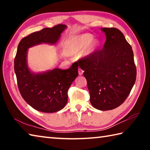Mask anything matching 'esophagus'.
I'll use <instances>...</instances> for the list:
<instances>
[{"mask_svg":"<svg viewBox=\"0 0 150 150\" xmlns=\"http://www.w3.org/2000/svg\"><path fill=\"white\" fill-rule=\"evenodd\" d=\"M78 73H79V75H82L83 73V71L81 69V68H79L78 69Z\"/></svg>","mask_w":150,"mask_h":150,"instance_id":"esophagus-1","label":"esophagus"}]
</instances>
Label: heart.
<instances>
[{"instance_id":"obj_1","label":"heart","mask_w":150,"mask_h":150,"mask_svg":"<svg viewBox=\"0 0 150 150\" xmlns=\"http://www.w3.org/2000/svg\"><path fill=\"white\" fill-rule=\"evenodd\" d=\"M93 38L90 34L70 37L63 45V52L66 55H75L84 50L85 55L92 54L98 45L97 40H93Z\"/></svg>"}]
</instances>
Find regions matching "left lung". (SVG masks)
<instances>
[{
	"label": "left lung",
	"instance_id": "obj_1",
	"mask_svg": "<svg viewBox=\"0 0 150 150\" xmlns=\"http://www.w3.org/2000/svg\"><path fill=\"white\" fill-rule=\"evenodd\" d=\"M106 40L102 50L77 62L84 71L92 106L108 110L121 105L136 79L134 53L124 34L116 28H103Z\"/></svg>",
	"mask_w": 150,
	"mask_h": 150
}]
</instances>
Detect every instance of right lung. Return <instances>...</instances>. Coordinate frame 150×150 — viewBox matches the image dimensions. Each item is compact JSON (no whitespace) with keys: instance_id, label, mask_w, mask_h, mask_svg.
<instances>
[{"instance_id":"add662e5","label":"right lung","mask_w":150,"mask_h":150,"mask_svg":"<svg viewBox=\"0 0 150 150\" xmlns=\"http://www.w3.org/2000/svg\"><path fill=\"white\" fill-rule=\"evenodd\" d=\"M66 28L65 24L45 28L23 38L18 46L14 71L19 91L30 106L42 112H55L65 107L67 91L79 75V65L75 62L66 70L55 68L44 73H32L27 64L28 49L42 43L56 44Z\"/></svg>"}]
</instances>
